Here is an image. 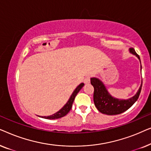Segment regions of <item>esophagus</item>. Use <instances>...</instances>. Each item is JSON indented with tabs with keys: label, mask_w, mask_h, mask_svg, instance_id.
Segmentation results:
<instances>
[{
	"label": "esophagus",
	"mask_w": 151,
	"mask_h": 151,
	"mask_svg": "<svg viewBox=\"0 0 151 151\" xmlns=\"http://www.w3.org/2000/svg\"><path fill=\"white\" fill-rule=\"evenodd\" d=\"M90 76H86V77L84 78V82L85 84H89L90 83Z\"/></svg>",
	"instance_id": "esophagus-1"
}]
</instances>
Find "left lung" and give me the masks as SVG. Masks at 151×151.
<instances>
[{"instance_id":"1","label":"left lung","mask_w":151,"mask_h":151,"mask_svg":"<svg viewBox=\"0 0 151 151\" xmlns=\"http://www.w3.org/2000/svg\"><path fill=\"white\" fill-rule=\"evenodd\" d=\"M129 52L139 59L141 65V60L139 55L135 52L133 48L129 49ZM142 69V65H141ZM91 83L94 88L93 101L95 106L98 110L103 114L109 115H118L128 110L137 100L141 92L142 86V80L141 86L135 96L127 100L115 98L109 93L104 84L97 78H91Z\"/></svg>"}]
</instances>
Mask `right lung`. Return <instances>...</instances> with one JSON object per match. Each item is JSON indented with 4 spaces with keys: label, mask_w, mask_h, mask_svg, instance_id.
Masks as SVG:
<instances>
[{
    "label": "right lung",
    "mask_w": 151,
    "mask_h": 151,
    "mask_svg": "<svg viewBox=\"0 0 151 151\" xmlns=\"http://www.w3.org/2000/svg\"><path fill=\"white\" fill-rule=\"evenodd\" d=\"M84 85V83H81L78 85L75 90L73 91V93L71 94V97H70L69 100L67 101V102L66 103L65 106H64L63 108H62L60 110H59L58 112H56L54 114L49 115V116H42L40 117H42V118L45 119H58L60 118V117H63L64 116H65L69 112V111L71 110V107H72V104H73V102L74 100H75L76 96H77L78 93L80 91V90L83 87ZM40 117V116H38Z\"/></svg>",
    "instance_id": "right-lung-1"
}]
</instances>
